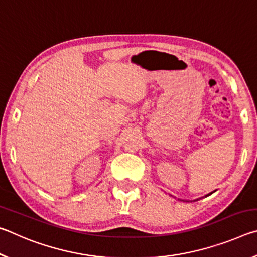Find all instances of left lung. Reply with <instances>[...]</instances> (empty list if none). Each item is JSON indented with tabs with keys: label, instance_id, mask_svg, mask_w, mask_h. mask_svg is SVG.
<instances>
[{
	"label": "left lung",
	"instance_id": "8db88e82",
	"mask_svg": "<svg viewBox=\"0 0 257 257\" xmlns=\"http://www.w3.org/2000/svg\"><path fill=\"white\" fill-rule=\"evenodd\" d=\"M213 193H214V191H212V193H210V194H207V195H205V197H207V196H210V195H212ZM170 196H172V195H170ZM180 201H181V199H180ZM195 201H198V198H197V199H194V201H193V202H195Z\"/></svg>",
	"mask_w": 257,
	"mask_h": 257
}]
</instances>
